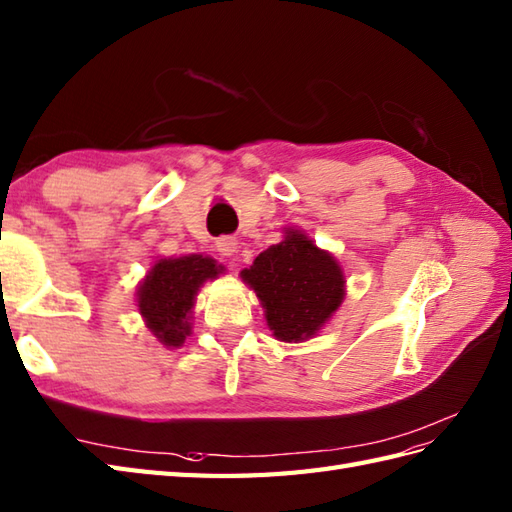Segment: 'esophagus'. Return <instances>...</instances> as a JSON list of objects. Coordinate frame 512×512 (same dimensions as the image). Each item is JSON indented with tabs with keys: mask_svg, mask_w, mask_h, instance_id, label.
I'll return each instance as SVG.
<instances>
[{
	"mask_svg": "<svg viewBox=\"0 0 512 512\" xmlns=\"http://www.w3.org/2000/svg\"><path fill=\"white\" fill-rule=\"evenodd\" d=\"M215 249L223 258H232L236 252H239V241H236V236H221V239L215 243Z\"/></svg>",
	"mask_w": 512,
	"mask_h": 512,
	"instance_id": "1",
	"label": "esophagus"
}]
</instances>
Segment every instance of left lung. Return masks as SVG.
Returning a JSON list of instances; mask_svg holds the SVG:
<instances>
[{"mask_svg": "<svg viewBox=\"0 0 512 512\" xmlns=\"http://www.w3.org/2000/svg\"><path fill=\"white\" fill-rule=\"evenodd\" d=\"M241 280L256 293L273 336L284 343L313 339L347 293L339 260L297 228H284V239L260 252Z\"/></svg>", "mask_w": 512, "mask_h": 512, "instance_id": "left-lung-1", "label": "left lung"}]
</instances>
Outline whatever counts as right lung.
I'll return each mask as SVG.
<instances>
[{
    "label": "right lung",
    "instance_id": "obj_1",
    "mask_svg": "<svg viewBox=\"0 0 512 512\" xmlns=\"http://www.w3.org/2000/svg\"><path fill=\"white\" fill-rule=\"evenodd\" d=\"M223 267L204 254L156 258L136 286V308L156 339L178 350L193 330V308L202 286L217 278Z\"/></svg>",
    "mask_w": 512,
    "mask_h": 512
}]
</instances>
